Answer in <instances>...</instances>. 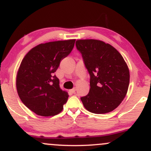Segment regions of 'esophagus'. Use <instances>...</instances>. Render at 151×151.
Segmentation results:
<instances>
[{
	"instance_id": "obj_1",
	"label": "esophagus",
	"mask_w": 151,
	"mask_h": 151,
	"mask_svg": "<svg viewBox=\"0 0 151 151\" xmlns=\"http://www.w3.org/2000/svg\"><path fill=\"white\" fill-rule=\"evenodd\" d=\"M70 91L72 93H75V91H76V89L75 88H73V89H72L70 90Z\"/></svg>"
}]
</instances>
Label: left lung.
<instances>
[{"label":"left lung","mask_w":151,"mask_h":151,"mask_svg":"<svg viewBox=\"0 0 151 151\" xmlns=\"http://www.w3.org/2000/svg\"><path fill=\"white\" fill-rule=\"evenodd\" d=\"M76 47L90 75L89 92L81 97L83 105L93 114L112 111L129 89L130 74L125 60L113 46L101 40H78Z\"/></svg>","instance_id":"8db88e82"}]
</instances>
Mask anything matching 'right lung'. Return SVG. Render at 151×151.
I'll return each mask as SVG.
<instances>
[{"instance_id":"add662e5","label":"right lung","mask_w":151,"mask_h":151,"mask_svg":"<svg viewBox=\"0 0 151 151\" xmlns=\"http://www.w3.org/2000/svg\"><path fill=\"white\" fill-rule=\"evenodd\" d=\"M75 40L40 44L22 60L16 77L18 96L32 111L42 116L58 114L69 97L60 87L55 72L60 62L70 55Z\"/></svg>"}]
</instances>
